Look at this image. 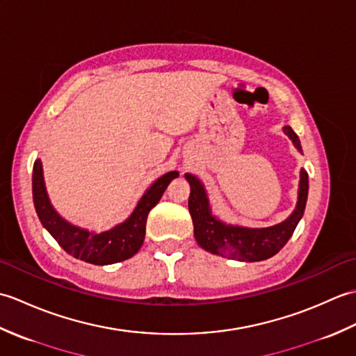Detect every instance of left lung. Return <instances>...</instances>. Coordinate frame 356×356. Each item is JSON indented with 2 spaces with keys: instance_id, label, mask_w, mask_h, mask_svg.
Listing matches in <instances>:
<instances>
[{
  "instance_id": "1",
  "label": "left lung",
  "mask_w": 356,
  "mask_h": 356,
  "mask_svg": "<svg viewBox=\"0 0 356 356\" xmlns=\"http://www.w3.org/2000/svg\"><path fill=\"white\" fill-rule=\"evenodd\" d=\"M283 133L292 140L293 147L300 153H303L298 136L292 128L284 125ZM185 179L191 186L188 209H190L193 218L195 241L211 254L229 257V259L238 261H261L270 259L292 237L295 228L305 214L309 177L303 168L300 171L298 197L292 214L282 223L268 226V228H248V226L231 225L220 220L211 211L208 194L202 180L191 172H186Z\"/></svg>"
}]
</instances>
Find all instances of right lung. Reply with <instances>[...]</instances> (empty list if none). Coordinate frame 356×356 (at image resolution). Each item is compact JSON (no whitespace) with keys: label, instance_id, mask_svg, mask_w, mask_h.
Returning a JSON list of instances; mask_svg holds the SVG:
<instances>
[{"label":"right lung","instance_id":"obj_1","mask_svg":"<svg viewBox=\"0 0 356 356\" xmlns=\"http://www.w3.org/2000/svg\"><path fill=\"white\" fill-rule=\"evenodd\" d=\"M179 177L177 171L165 172L151 184L143 193L130 217L113 226L108 231L96 232L67 222L58 211L53 208L45 190L42 162L36 159L33 163L32 191L36 214L45 229L55 238L67 254L74 259L92 264H113L130 259L139 251L145 238V226L149 211L161 200L166 186L172 179Z\"/></svg>","mask_w":356,"mask_h":356}]
</instances>
